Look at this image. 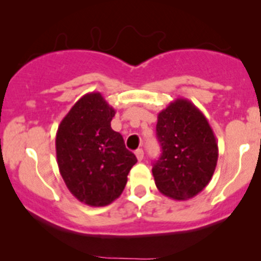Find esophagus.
<instances>
[{"instance_id":"esophagus-1","label":"esophagus","mask_w":261,"mask_h":261,"mask_svg":"<svg viewBox=\"0 0 261 261\" xmlns=\"http://www.w3.org/2000/svg\"><path fill=\"white\" fill-rule=\"evenodd\" d=\"M135 154H136L137 161H140V162L143 160V155H145V153H143V149H142V148L136 149V152H135Z\"/></svg>"}]
</instances>
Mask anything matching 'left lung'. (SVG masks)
Returning a JSON list of instances; mask_svg holds the SVG:
<instances>
[{
    "label": "left lung",
    "mask_w": 261,
    "mask_h": 261,
    "mask_svg": "<svg viewBox=\"0 0 261 261\" xmlns=\"http://www.w3.org/2000/svg\"><path fill=\"white\" fill-rule=\"evenodd\" d=\"M157 137L162 146L152 173L155 187L174 200H189L211 180L218 146L207 119L195 104L176 98L158 114Z\"/></svg>",
    "instance_id": "1"
}]
</instances>
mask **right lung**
Listing matches in <instances>:
<instances>
[{
  "label": "right lung",
  "mask_w": 261,
  "mask_h": 261,
  "mask_svg": "<svg viewBox=\"0 0 261 261\" xmlns=\"http://www.w3.org/2000/svg\"><path fill=\"white\" fill-rule=\"evenodd\" d=\"M115 109L99 92L74 103L56 133L60 174L70 193L89 206H107L118 199L137 160L124 139L110 126Z\"/></svg>",
  "instance_id": "right-lung-1"
}]
</instances>
